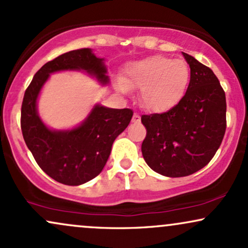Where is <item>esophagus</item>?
<instances>
[{"mask_svg":"<svg viewBox=\"0 0 248 248\" xmlns=\"http://www.w3.org/2000/svg\"><path fill=\"white\" fill-rule=\"evenodd\" d=\"M132 121L134 122V124H138V122H140L141 121V116L138 114V113H135V114L133 115V119H132Z\"/></svg>","mask_w":248,"mask_h":248,"instance_id":"34e87169","label":"esophagus"}]
</instances>
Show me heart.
<instances>
[{
	"label": "heart",
	"instance_id": "obj_1",
	"mask_svg": "<svg viewBox=\"0 0 248 248\" xmlns=\"http://www.w3.org/2000/svg\"><path fill=\"white\" fill-rule=\"evenodd\" d=\"M189 82L190 69L186 62L155 55L127 64L115 88L121 94L141 88L142 106L149 112L164 113L183 99Z\"/></svg>",
	"mask_w": 248,
	"mask_h": 248
}]
</instances>
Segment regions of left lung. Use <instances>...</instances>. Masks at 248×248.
Here are the masks:
<instances>
[{
  "mask_svg": "<svg viewBox=\"0 0 248 248\" xmlns=\"http://www.w3.org/2000/svg\"><path fill=\"white\" fill-rule=\"evenodd\" d=\"M190 66L186 95L162 114L142 115L147 128L142 155L154 171L183 177L212 160L226 129V98L211 69L183 52Z\"/></svg>",
  "mask_w": 248,
  "mask_h": 248,
  "instance_id": "1",
  "label": "left lung"
}]
</instances>
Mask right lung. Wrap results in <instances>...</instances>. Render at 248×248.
<instances>
[{
	"instance_id": "right-lung-1",
	"label": "right lung",
	"mask_w": 248,
	"mask_h": 248,
	"mask_svg": "<svg viewBox=\"0 0 248 248\" xmlns=\"http://www.w3.org/2000/svg\"><path fill=\"white\" fill-rule=\"evenodd\" d=\"M62 71L84 72L101 86L109 84L105 59L92 49L61 55L37 71L24 93L21 128L28 148L46 175L65 186H81L99 175L110 155L113 142L133 116L129 108L116 109L95 104L78 126L52 129L38 114L39 94L50 75Z\"/></svg>"
}]
</instances>
